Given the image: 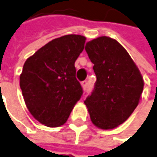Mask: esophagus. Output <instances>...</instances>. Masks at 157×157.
Returning a JSON list of instances; mask_svg holds the SVG:
<instances>
[{
    "instance_id": "esophagus-1",
    "label": "esophagus",
    "mask_w": 157,
    "mask_h": 157,
    "mask_svg": "<svg viewBox=\"0 0 157 157\" xmlns=\"http://www.w3.org/2000/svg\"><path fill=\"white\" fill-rule=\"evenodd\" d=\"M87 81H83V82H81V84H82V89L83 90H85L86 89V87H87Z\"/></svg>"
}]
</instances>
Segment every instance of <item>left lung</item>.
<instances>
[{
  "mask_svg": "<svg viewBox=\"0 0 157 157\" xmlns=\"http://www.w3.org/2000/svg\"><path fill=\"white\" fill-rule=\"evenodd\" d=\"M85 50L97 77L93 93L84 101L91 121L101 129L115 128L138 105L143 77L127 50L111 37L93 39Z\"/></svg>",
  "mask_w": 157,
  "mask_h": 157,
  "instance_id": "left-lung-1",
  "label": "left lung"
}]
</instances>
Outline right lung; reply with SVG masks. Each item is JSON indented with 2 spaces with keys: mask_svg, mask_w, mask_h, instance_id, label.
I'll return each instance as SVG.
<instances>
[{
  "mask_svg": "<svg viewBox=\"0 0 157 157\" xmlns=\"http://www.w3.org/2000/svg\"><path fill=\"white\" fill-rule=\"evenodd\" d=\"M86 37L65 35L46 44L23 65L20 86L26 106L41 124L64 125L82 88L75 77V63L84 48Z\"/></svg>",
  "mask_w": 157,
  "mask_h": 157,
  "instance_id": "add662e5",
  "label": "right lung"
}]
</instances>
